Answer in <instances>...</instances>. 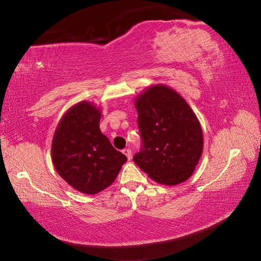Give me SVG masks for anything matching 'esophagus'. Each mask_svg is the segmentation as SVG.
I'll use <instances>...</instances> for the list:
<instances>
[{"instance_id":"obj_1","label":"esophagus","mask_w":261,"mask_h":261,"mask_svg":"<svg viewBox=\"0 0 261 261\" xmlns=\"http://www.w3.org/2000/svg\"><path fill=\"white\" fill-rule=\"evenodd\" d=\"M123 153L125 154L126 158L129 159V160H131V158H132V152H131V149H130V148H125V149H123Z\"/></svg>"}]
</instances>
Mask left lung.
<instances>
[{"mask_svg": "<svg viewBox=\"0 0 261 261\" xmlns=\"http://www.w3.org/2000/svg\"><path fill=\"white\" fill-rule=\"evenodd\" d=\"M144 147L134 161L154 182L173 187L191 177L204 149L200 122L182 95L154 84L136 96Z\"/></svg>", "mask_w": 261, "mask_h": 261, "instance_id": "obj_1", "label": "left lung"}]
</instances>
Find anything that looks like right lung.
Masks as SVG:
<instances>
[{
	"instance_id": "1",
	"label": "right lung",
	"mask_w": 261,
	"mask_h": 261,
	"mask_svg": "<svg viewBox=\"0 0 261 261\" xmlns=\"http://www.w3.org/2000/svg\"><path fill=\"white\" fill-rule=\"evenodd\" d=\"M101 110L81 101L61 117L51 140V161L70 187L95 194L114 183L127 158L100 131Z\"/></svg>"
}]
</instances>
